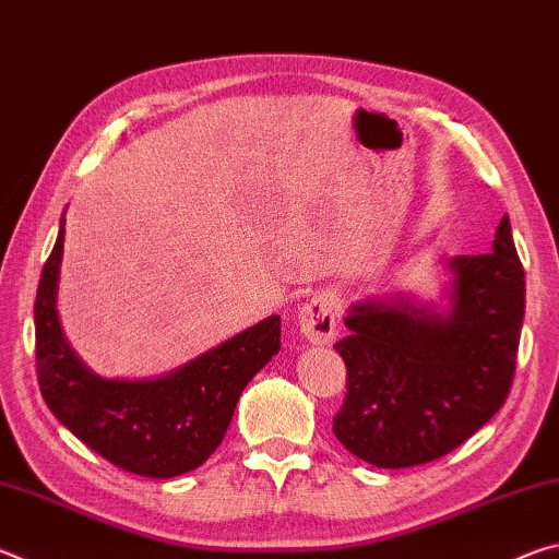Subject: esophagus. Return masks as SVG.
Segmentation results:
<instances>
[{"mask_svg":"<svg viewBox=\"0 0 559 559\" xmlns=\"http://www.w3.org/2000/svg\"><path fill=\"white\" fill-rule=\"evenodd\" d=\"M300 333L306 335L308 343L313 345H328L333 343L337 333V310L335 298L330 293H316L298 313Z\"/></svg>","mask_w":559,"mask_h":559,"instance_id":"34e87169","label":"esophagus"}]
</instances>
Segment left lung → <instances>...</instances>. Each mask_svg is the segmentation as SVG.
<instances>
[{
	"label": "left lung",
	"instance_id": "obj_1",
	"mask_svg": "<svg viewBox=\"0 0 559 559\" xmlns=\"http://www.w3.org/2000/svg\"><path fill=\"white\" fill-rule=\"evenodd\" d=\"M449 313L412 300L349 308L335 343L347 394L340 443L372 466L409 468L461 447L508 400L525 316V271L508 214L493 249L453 257Z\"/></svg>",
	"mask_w": 559,
	"mask_h": 559
}]
</instances>
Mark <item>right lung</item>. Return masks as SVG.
Returning <instances> with one entry per match:
<instances>
[{
    "label": "right lung",
    "mask_w": 559,
    "mask_h": 559,
    "mask_svg": "<svg viewBox=\"0 0 559 559\" xmlns=\"http://www.w3.org/2000/svg\"><path fill=\"white\" fill-rule=\"evenodd\" d=\"M63 222L34 302L36 377L46 406L122 471L175 478L200 468L229 429L243 386L278 353L281 318L269 316L157 380H103L75 357L56 313Z\"/></svg>",
    "instance_id": "right-lung-1"
}]
</instances>
